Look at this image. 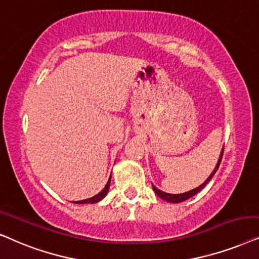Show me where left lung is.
Here are the masks:
<instances>
[{
	"label": "left lung",
	"instance_id": "left-lung-1",
	"mask_svg": "<svg viewBox=\"0 0 259 259\" xmlns=\"http://www.w3.org/2000/svg\"><path fill=\"white\" fill-rule=\"evenodd\" d=\"M223 154H224V148H223V150H222V154H220V157H219V160H218V163H217L215 168H214V169H213L212 174L209 175V177L207 178V180H206L202 185H200L199 187L192 189V191H189V192L182 193V194H169V193H165V192L160 191V189L156 188V187H155V186L153 185L154 192L156 193V194H157L158 196H160L161 199H163V200H165V201H168V202H173V204H179V202H182V201H185V200L192 198L193 195H195L196 193H199L200 191H201L202 188L205 187L206 185L208 184L209 180H211V179L213 178V175L215 174V171L218 170V168H219V165H220V162H222V158H223Z\"/></svg>",
	"mask_w": 259,
	"mask_h": 259
}]
</instances>
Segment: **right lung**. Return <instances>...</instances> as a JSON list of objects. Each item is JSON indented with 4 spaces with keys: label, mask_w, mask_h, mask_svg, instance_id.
I'll return each mask as SVG.
<instances>
[{
    "label": "right lung",
    "mask_w": 259,
    "mask_h": 259,
    "mask_svg": "<svg viewBox=\"0 0 259 259\" xmlns=\"http://www.w3.org/2000/svg\"><path fill=\"white\" fill-rule=\"evenodd\" d=\"M110 182H111V177L109 178V181L106 182L105 187L103 188V191H101L98 193L97 195L92 196V198H89V199H85V200H80V201H73V204H96V202L101 201L102 199H104L106 194H108L109 192V187H110Z\"/></svg>",
    "instance_id": "obj_1"
}]
</instances>
